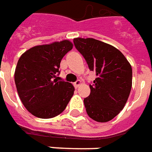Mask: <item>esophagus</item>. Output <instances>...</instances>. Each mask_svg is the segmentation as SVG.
<instances>
[{"instance_id":"obj_1","label":"esophagus","mask_w":152,"mask_h":152,"mask_svg":"<svg viewBox=\"0 0 152 152\" xmlns=\"http://www.w3.org/2000/svg\"><path fill=\"white\" fill-rule=\"evenodd\" d=\"M81 83H82L81 80H79V79H78V80H77V81L75 82V83H74V87H75V88H78V87H79V86L81 85Z\"/></svg>"}]
</instances>
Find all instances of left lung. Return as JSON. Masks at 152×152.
I'll return each mask as SVG.
<instances>
[{
	"label": "left lung",
	"mask_w": 152,
	"mask_h": 152,
	"mask_svg": "<svg viewBox=\"0 0 152 152\" xmlns=\"http://www.w3.org/2000/svg\"><path fill=\"white\" fill-rule=\"evenodd\" d=\"M96 78L89 85L91 93L83 100L88 116L97 122H108L124 107L132 88L133 71L129 62L117 48L94 38L74 39Z\"/></svg>",
	"instance_id": "obj_1"
}]
</instances>
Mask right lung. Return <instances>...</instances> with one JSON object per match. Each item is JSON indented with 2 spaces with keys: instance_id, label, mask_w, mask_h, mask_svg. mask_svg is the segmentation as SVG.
<instances>
[{
  "instance_id": "add662e5",
  "label": "right lung",
  "mask_w": 152,
  "mask_h": 152,
  "mask_svg": "<svg viewBox=\"0 0 152 152\" xmlns=\"http://www.w3.org/2000/svg\"><path fill=\"white\" fill-rule=\"evenodd\" d=\"M73 48L69 40L36 46L20 56L15 72L17 91L33 115L50 119L66 108L74 95L70 83L59 81L62 58Z\"/></svg>"
}]
</instances>
